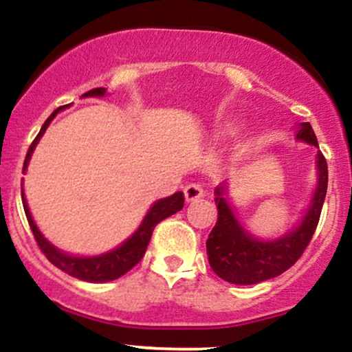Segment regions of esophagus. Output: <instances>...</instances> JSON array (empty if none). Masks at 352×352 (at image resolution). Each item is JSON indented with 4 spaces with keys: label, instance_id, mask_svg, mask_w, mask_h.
<instances>
[{
    "label": "esophagus",
    "instance_id": "1",
    "mask_svg": "<svg viewBox=\"0 0 352 352\" xmlns=\"http://www.w3.org/2000/svg\"><path fill=\"white\" fill-rule=\"evenodd\" d=\"M203 195H204V191H203V188H201L199 183H189L184 186V197H186L188 203L199 199V197H203Z\"/></svg>",
    "mask_w": 352,
    "mask_h": 352
}]
</instances>
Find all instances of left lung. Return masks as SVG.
Segmentation results:
<instances>
[{
	"mask_svg": "<svg viewBox=\"0 0 352 352\" xmlns=\"http://www.w3.org/2000/svg\"><path fill=\"white\" fill-rule=\"evenodd\" d=\"M296 138L319 148L309 123L299 124ZM318 189L302 223L289 234L274 241H259L248 234L223 197V184L216 188L218 221L209 232L206 250L209 264L221 279L232 284L261 283L283 274L301 258L318 228L327 191V163L321 151L318 153Z\"/></svg>",
	"mask_w": 352,
	"mask_h": 352,
	"instance_id": "left-lung-1",
	"label": "left lung"
}]
</instances>
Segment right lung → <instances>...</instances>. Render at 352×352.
Here are the masks:
<instances>
[{
  "instance_id": "obj_1",
  "label": "right lung",
  "mask_w": 352,
  "mask_h": 352,
  "mask_svg": "<svg viewBox=\"0 0 352 352\" xmlns=\"http://www.w3.org/2000/svg\"><path fill=\"white\" fill-rule=\"evenodd\" d=\"M106 89L104 88H94L85 93V96H104ZM65 108V106H61ZM61 108H58L56 111L51 113V116L45 121L43 128L39 129L38 136L34 138V141L31 143L30 149H28V155L25 160V166H23V171L26 169L28 161H30L31 153H33L34 146L38 144L39 138L43 136V133L46 131L48 124L51 123L56 113ZM21 197H23V208H25L26 212V219L30 223L31 231H33L34 239H36L39 250H41L43 254L48 258V261L51 264L58 267V270L65 271L66 274L73 276V278L81 279V281H88V283H106V281H113V279L121 278V276L126 274L129 270H133L138 263L143 259L146 248H148L149 239H151L153 231H155L156 224L161 223V221L169 218L175 212L181 211L184 206V195L181 191L175 192L173 196L164 197V199H160L157 203L153 204V208L149 209V212L146 214V218L141 223V226L138 228V231L129 238L128 241H124L120 248H116L114 251L106 252V254L101 256H94V258H78V256H69L65 254V252L58 251L53 244H50L48 241L45 239V236L39 232V229L34 224L33 218H31V212L28 209L26 199H25V192L21 189Z\"/></svg>"
}]
</instances>
